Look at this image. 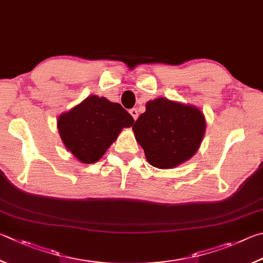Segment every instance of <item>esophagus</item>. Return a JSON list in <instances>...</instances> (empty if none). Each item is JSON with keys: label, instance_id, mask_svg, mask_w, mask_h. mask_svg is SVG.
Listing matches in <instances>:
<instances>
[{"label": "esophagus", "instance_id": "esophagus-1", "mask_svg": "<svg viewBox=\"0 0 263 263\" xmlns=\"http://www.w3.org/2000/svg\"><path fill=\"white\" fill-rule=\"evenodd\" d=\"M129 113H130V115L133 118H134V120L137 119V117H139V112H137L136 108H132L130 110H129Z\"/></svg>", "mask_w": 263, "mask_h": 263}]
</instances>
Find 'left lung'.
Segmentation results:
<instances>
[{
  "label": "left lung",
  "mask_w": 263,
  "mask_h": 263,
  "mask_svg": "<svg viewBox=\"0 0 263 263\" xmlns=\"http://www.w3.org/2000/svg\"><path fill=\"white\" fill-rule=\"evenodd\" d=\"M205 118L196 106L167 98H156L145 105L133 130L150 165L174 168L194 156L205 134Z\"/></svg>",
  "instance_id": "obj_1"
}]
</instances>
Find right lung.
I'll return each mask as SVG.
<instances>
[{
  "instance_id": "right-lung-1",
  "label": "right lung",
  "mask_w": 263,
  "mask_h": 263,
  "mask_svg": "<svg viewBox=\"0 0 263 263\" xmlns=\"http://www.w3.org/2000/svg\"><path fill=\"white\" fill-rule=\"evenodd\" d=\"M133 123L134 119L121 105L92 95L60 114L58 129L73 157L83 164H93L103 157L122 129Z\"/></svg>"
}]
</instances>
